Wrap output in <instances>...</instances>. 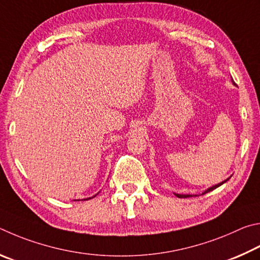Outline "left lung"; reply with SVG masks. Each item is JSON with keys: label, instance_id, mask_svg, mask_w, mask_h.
Returning <instances> with one entry per match:
<instances>
[{"label": "left lung", "instance_id": "left-lung-1", "mask_svg": "<svg viewBox=\"0 0 260 260\" xmlns=\"http://www.w3.org/2000/svg\"><path fill=\"white\" fill-rule=\"evenodd\" d=\"M232 81H233V79H232ZM233 84L234 85H236L235 84V82L233 81ZM230 178H227L226 180H224V181H221V183H219V184H217V185H215V186H212V187H210V188H208V189H206V190H204V192H203V194H206V193H209V192H211V190H213V189H216L217 187H219V186H221L222 184H224V183H226V181L227 180H229ZM176 195V197L177 198H179V199H183V198H192L193 197V195H189V194H175Z\"/></svg>", "mask_w": 260, "mask_h": 260}]
</instances>
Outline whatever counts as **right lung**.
Masks as SVG:
<instances>
[{
	"mask_svg": "<svg viewBox=\"0 0 260 260\" xmlns=\"http://www.w3.org/2000/svg\"><path fill=\"white\" fill-rule=\"evenodd\" d=\"M95 195H97V194H95ZM95 195H93V197H92V198H94V197H95ZM92 198H88V199H84V200H90V199H92Z\"/></svg>",
	"mask_w": 260,
	"mask_h": 260,
	"instance_id": "obj_1",
	"label": "right lung"
}]
</instances>
